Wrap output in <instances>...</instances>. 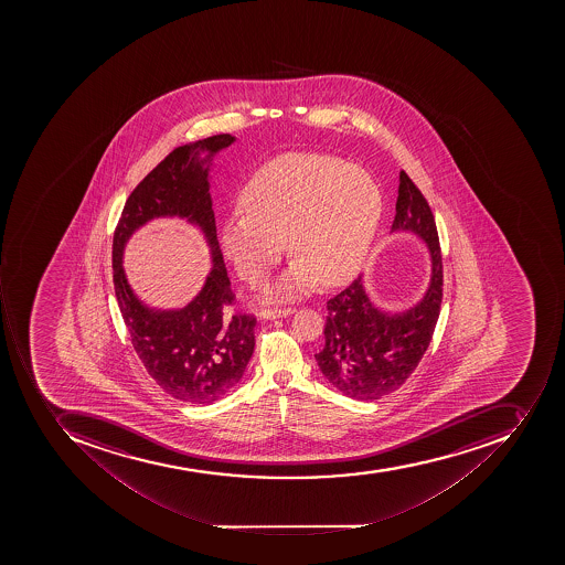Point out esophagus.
Here are the masks:
<instances>
[{
	"label": "esophagus",
	"mask_w": 565,
	"mask_h": 565,
	"mask_svg": "<svg viewBox=\"0 0 565 565\" xmlns=\"http://www.w3.org/2000/svg\"><path fill=\"white\" fill-rule=\"evenodd\" d=\"M294 307H265V309H262V318L276 320V318H285V316L294 315Z\"/></svg>",
	"instance_id": "34e87169"
}]
</instances>
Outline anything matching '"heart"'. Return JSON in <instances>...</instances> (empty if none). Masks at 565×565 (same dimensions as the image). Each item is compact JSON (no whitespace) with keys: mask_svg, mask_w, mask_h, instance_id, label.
<instances>
[{"mask_svg":"<svg viewBox=\"0 0 565 565\" xmlns=\"http://www.w3.org/2000/svg\"><path fill=\"white\" fill-rule=\"evenodd\" d=\"M242 214L224 221L218 244L238 276L256 285L286 249L297 256L270 297L355 276L382 218L380 186L339 157L291 151L271 159L242 189Z\"/></svg>","mask_w":565,"mask_h":565,"instance_id":"1","label":"heart"}]
</instances>
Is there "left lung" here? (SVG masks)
<instances>
[{"instance_id":"obj_1","label":"left lung","mask_w":565,"mask_h":565,"mask_svg":"<svg viewBox=\"0 0 565 565\" xmlns=\"http://www.w3.org/2000/svg\"><path fill=\"white\" fill-rule=\"evenodd\" d=\"M392 232H414L426 242L431 253V285L417 306L401 315L374 307L360 277L327 300L324 344L316 362L324 379L353 399H380L397 391L423 360L440 316L444 263L435 215L405 171L399 173Z\"/></svg>"}]
</instances>
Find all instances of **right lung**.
<instances>
[{
    "mask_svg": "<svg viewBox=\"0 0 565 565\" xmlns=\"http://www.w3.org/2000/svg\"><path fill=\"white\" fill-rule=\"evenodd\" d=\"M233 141L230 134H217L174 148L130 192L113 236V282L134 350L160 388L174 399L196 405L214 403L232 391L254 351L256 316L227 312L235 294L215 232L209 168H203L205 160L198 159L200 150L214 156ZM162 214L198 223L206 232L215 259L201 295L180 312H151L142 307L120 267L124 242L139 225Z\"/></svg>",
    "mask_w": 565,
    "mask_h": 565,
    "instance_id": "obj_1",
    "label": "right lung"
}]
</instances>
